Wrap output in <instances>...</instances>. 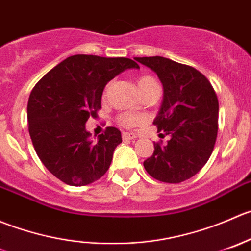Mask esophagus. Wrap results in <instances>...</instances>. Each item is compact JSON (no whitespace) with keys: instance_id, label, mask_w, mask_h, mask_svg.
<instances>
[{"instance_id":"esophagus-1","label":"esophagus","mask_w":251,"mask_h":251,"mask_svg":"<svg viewBox=\"0 0 251 251\" xmlns=\"http://www.w3.org/2000/svg\"><path fill=\"white\" fill-rule=\"evenodd\" d=\"M136 135L134 133H128V131H123L122 133V139L123 140H133L135 139Z\"/></svg>"}]
</instances>
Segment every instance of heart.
I'll list each match as a JSON object with an SVG mask.
<instances>
[{
	"label": "heart",
	"mask_w": 251,
	"mask_h": 251,
	"mask_svg": "<svg viewBox=\"0 0 251 251\" xmlns=\"http://www.w3.org/2000/svg\"><path fill=\"white\" fill-rule=\"evenodd\" d=\"M153 85H157V83H156L155 79L151 78V76L144 75L138 79V88L140 91L145 90V89L148 88H151V86ZM105 95H106V91H105ZM143 121L144 118L141 117L140 115H136V113H131V112L121 113L117 118V122L122 126H126V128H131V126L141 125Z\"/></svg>",
	"instance_id": "heart-1"
}]
</instances>
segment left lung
Segmentation results:
<instances>
[{
  "mask_svg": "<svg viewBox=\"0 0 251 251\" xmlns=\"http://www.w3.org/2000/svg\"><path fill=\"white\" fill-rule=\"evenodd\" d=\"M152 69L163 85V101L153 125L167 144H153L144 161L146 172L165 183L197 175L212 153L218 129V100L209 79L198 69L165 57H135Z\"/></svg>",
  "mask_w": 251,
  "mask_h": 251,
  "instance_id": "obj_1",
  "label": "left lung"
}]
</instances>
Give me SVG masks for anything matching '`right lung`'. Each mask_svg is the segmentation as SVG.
Returning a JSON list of instances; mask_svg holds the SVG:
<instances>
[{
	"mask_svg": "<svg viewBox=\"0 0 251 251\" xmlns=\"http://www.w3.org/2000/svg\"><path fill=\"white\" fill-rule=\"evenodd\" d=\"M139 64L126 57L74 54L39 80L28 101L29 134L45 167L73 187L100 179L110 168L121 131L107 126L98 143L85 123L98 117L106 84Z\"/></svg>",
	"mask_w": 251,
	"mask_h": 251,
	"instance_id": "obj_1",
	"label": "right lung"
}]
</instances>
